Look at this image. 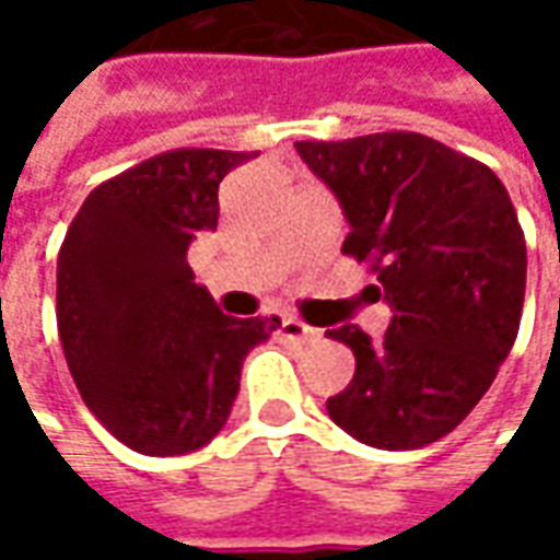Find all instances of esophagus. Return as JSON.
Masks as SVG:
<instances>
[{"instance_id": "1", "label": "esophagus", "mask_w": 560, "mask_h": 560, "mask_svg": "<svg viewBox=\"0 0 560 560\" xmlns=\"http://www.w3.org/2000/svg\"><path fill=\"white\" fill-rule=\"evenodd\" d=\"M280 336L283 339H290V342H314L320 330H314L308 324H302L299 317H292V314H283V320H280Z\"/></svg>"}]
</instances>
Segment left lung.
I'll return each instance as SVG.
<instances>
[{"label":"left lung","instance_id":"left-lung-1","mask_svg":"<svg viewBox=\"0 0 560 560\" xmlns=\"http://www.w3.org/2000/svg\"><path fill=\"white\" fill-rule=\"evenodd\" d=\"M349 221L342 252L371 265L389 330H330L355 355L327 415L374 448L442 440L483 398L524 312L527 243L502 180L423 133L295 142Z\"/></svg>","mask_w":560,"mask_h":560}]
</instances>
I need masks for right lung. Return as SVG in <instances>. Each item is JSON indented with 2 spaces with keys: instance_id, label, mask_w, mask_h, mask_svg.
<instances>
[{
  "instance_id": "right-lung-1",
  "label": "right lung",
  "mask_w": 560,
  "mask_h": 560,
  "mask_svg": "<svg viewBox=\"0 0 560 560\" xmlns=\"http://www.w3.org/2000/svg\"><path fill=\"white\" fill-rule=\"evenodd\" d=\"M255 152L171 149L98 184L58 252V336L96 420L140 455H186L230 418L246 355L280 317H230L186 261L218 186Z\"/></svg>"
}]
</instances>
